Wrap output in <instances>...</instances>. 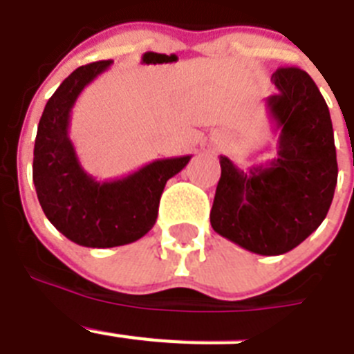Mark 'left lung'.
I'll return each mask as SVG.
<instances>
[{"mask_svg":"<svg viewBox=\"0 0 354 354\" xmlns=\"http://www.w3.org/2000/svg\"><path fill=\"white\" fill-rule=\"evenodd\" d=\"M272 82L275 158L243 171L221 157L209 212L213 231L261 256L289 252L319 227L339 174L332 118L316 82L296 66L277 68Z\"/></svg>","mask_w":354,"mask_h":354,"instance_id":"8db88e82","label":"left lung"}]
</instances>
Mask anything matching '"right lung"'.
<instances>
[{
  "mask_svg": "<svg viewBox=\"0 0 354 354\" xmlns=\"http://www.w3.org/2000/svg\"><path fill=\"white\" fill-rule=\"evenodd\" d=\"M109 62L75 68L46 104L33 151V183L50 224L74 243L111 248L132 243L153 227L169 178L192 155L160 158L120 180L97 181L84 171L70 141V113L75 100Z\"/></svg>",
  "mask_w": 354,
  "mask_h": 354,
  "instance_id": "1",
  "label": "right lung"
}]
</instances>
